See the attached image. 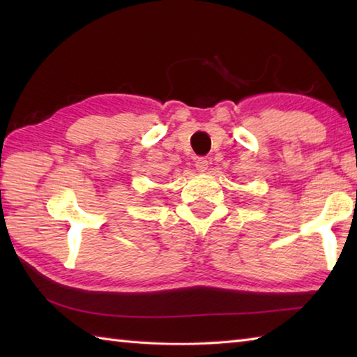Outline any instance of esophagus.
I'll use <instances>...</instances> for the list:
<instances>
[{
  "label": "esophagus",
  "instance_id": "34e87169",
  "mask_svg": "<svg viewBox=\"0 0 357 357\" xmlns=\"http://www.w3.org/2000/svg\"><path fill=\"white\" fill-rule=\"evenodd\" d=\"M208 165H209V162L204 159V157H197V160H195V167H197V170L198 172H202V173H204L208 170Z\"/></svg>",
  "mask_w": 357,
  "mask_h": 357
}]
</instances>
